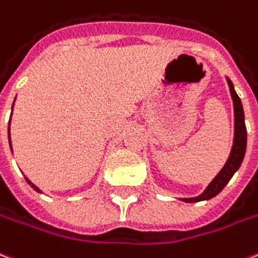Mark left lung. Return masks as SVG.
<instances>
[{
    "label": "left lung",
    "mask_w": 258,
    "mask_h": 258,
    "mask_svg": "<svg viewBox=\"0 0 258 258\" xmlns=\"http://www.w3.org/2000/svg\"><path fill=\"white\" fill-rule=\"evenodd\" d=\"M229 82L230 93H231V97H233L234 103V117H235V121H234V128H235V133H234V145L233 149H231V153H230V157L227 162L225 164L223 169L221 172L218 173V176L212 180V182L207 186V189L204 190L203 194L198 196V198H189V199H182L186 203H195V202H202V200H208L212 199L214 196L219 194L223 188L226 186V184L230 181V178L233 177V174L242 164L243 157H245V151H246V125H245V116H243V108L242 104H241V98L238 97V94L235 93L234 90V86L231 84L230 80H227Z\"/></svg>",
    "instance_id": "8db88e82"
}]
</instances>
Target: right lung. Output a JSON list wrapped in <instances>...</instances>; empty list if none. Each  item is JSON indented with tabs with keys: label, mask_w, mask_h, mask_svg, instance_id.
Here are the masks:
<instances>
[{
	"label": "right lung",
	"mask_w": 258,
	"mask_h": 258,
	"mask_svg": "<svg viewBox=\"0 0 258 258\" xmlns=\"http://www.w3.org/2000/svg\"><path fill=\"white\" fill-rule=\"evenodd\" d=\"M9 142H11V135H9ZM11 149H12V145H11ZM27 182H28V184H29V185H31V186H32V188H33V189H35V190H36V192H40V189H39V188H37V186H36V185H33V184H32V182H31V181H29V180H28V178H27Z\"/></svg>",
	"instance_id": "obj_1"
}]
</instances>
